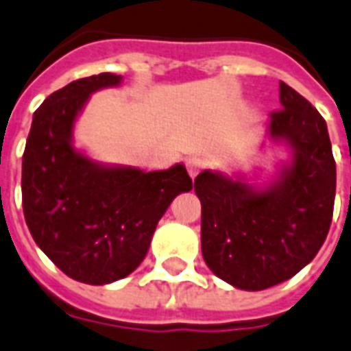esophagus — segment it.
I'll return each mask as SVG.
<instances>
[{
	"instance_id": "obj_1",
	"label": "esophagus",
	"mask_w": 351,
	"mask_h": 351,
	"mask_svg": "<svg viewBox=\"0 0 351 351\" xmlns=\"http://www.w3.org/2000/svg\"><path fill=\"white\" fill-rule=\"evenodd\" d=\"M186 167H187V173L191 175V178H195L198 173H202L204 167H206V162H204L202 158H198V156H191V158H187Z\"/></svg>"
}]
</instances>
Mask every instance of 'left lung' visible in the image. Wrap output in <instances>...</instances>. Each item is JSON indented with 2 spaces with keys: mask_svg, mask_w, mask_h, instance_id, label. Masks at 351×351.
<instances>
[{
  "mask_svg": "<svg viewBox=\"0 0 351 351\" xmlns=\"http://www.w3.org/2000/svg\"><path fill=\"white\" fill-rule=\"evenodd\" d=\"M269 132L295 149L291 167L266 191L204 171L195 178L202 204V255L234 288H271L313 261L332 226L335 158L321 112L284 82Z\"/></svg>",
  "mask_w": 351,
  "mask_h": 351,
  "instance_id": "obj_1",
  "label": "left lung"
}]
</instances>
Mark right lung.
I'll list each match as a JSON object with an SVG mask.
<instances>
[{
  "label": "right lung",
  "instance_id": "add662e5",
  "mask_svg": "<svg viewBox=\"0 0 351 351\" xmlns=\"http://www.w3.org/2000/svg\"><path fill=\"white\" fill-rule=\"evenodd\" d=\"M101 73L52 93L34 112L21 167L25 222L67 277L109 284L134 271L173 198L191 191L184 165L143 173L101 167L71 145L76 114L93 90L120 84Z\"/></svg>",
  "mask_w": 351,
  "mask_h": 351
}]
</instances>
